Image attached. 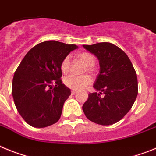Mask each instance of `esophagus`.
I'll list each match as a JSON object with an SVG mask.
<instances>
[{
  "label": "esophagus",
  "mask_w": 156,
  "mask_h": 156,
  "mask_svg": "<svg viewBox=\"0 0 156 156\" xmlns=\"http://www.w3.org/2000/svg\"><path fill=\"white\" fill-rule=\"evenodd\" d=\"M77 93V92L75 90H71V95H75Z\"/></svg>",
  "instance_id": "esophagus-1"
}]
</instances>
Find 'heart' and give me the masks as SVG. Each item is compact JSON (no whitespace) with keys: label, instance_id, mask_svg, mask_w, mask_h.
<instances>
[{"label":"heart","instance_id":"obj_1","mask_svg":"<svg viewBox=\"0 0 156 156\" xmlns=\"http://www.w3.org/2000/svg\"><path fill=\"white\" fill-rule=\"evenodd\" d=\"M78 57L84 63L86 67H88L87 69L88 71H90L91 68L93 67L95 64V59L93 56L89 53H87V52L81 53L78 54ZM70 64H71V58L69 56H67L61 64V70L63 74H68L69 72ZM91 82H92V79L90 77L87 75H83V76L69 75L64 79V85L73 90H81L90 85Z\"/></svg>","mask_w":156,"mask_h":156}]
</instances>
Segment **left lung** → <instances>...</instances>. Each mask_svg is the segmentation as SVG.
<instances>
[{
	"instance_id": "8db88e82",
	"label": "left lung",
	"mask_w": 156,
	"mask_h": 156,
	"mask_svg": "<svg viewBox=\"0 0 156 156\" xmlns=\"http://www.w3.org/2000/svg\"><path fill=\"white\" fill-rule=\"evenodd\" d=\"M82 47L97 57L99 74L82 106L87 118L100 125L118 122L131 109L137 95L135 70L127 54L114 44L99 43ZM99 91V93H97ZM104 94L101 98L100 95Z\"/></svg>"
}]
</instances>
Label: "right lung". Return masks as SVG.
I'll return each instance as SVG.
<instances>
[{
	"instance_id": "1",
	"label": "right lung",
	"mask_w": 156,
	"mask_h": 156,
	"mask_svg": "<svg viewBox=\"0 0 156 156\" xmlns=\"http://www.w3.org/2000/svg\"><path fill=\"white\" fill-rule=\"evenodd\" d=\"M74 44L55 40L40 43L28 52L14 75L12 95L19 114L32 127L57 123L71 89L62 84L61 64Z\"/></svg>"
}]
</instances>
